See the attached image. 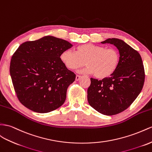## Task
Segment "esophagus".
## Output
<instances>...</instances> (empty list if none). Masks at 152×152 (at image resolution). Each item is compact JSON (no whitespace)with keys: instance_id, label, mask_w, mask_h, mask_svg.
I'll return each mask as SVG.
<instances>
[{"instance_id":"obj_1","label":"esophagus","mask_w":152,"mask_h":152,"mask_svg":"<svg viewBox=\"0 0 152 152\" xmlns=\"http://www.w3.org/2000/svg\"><path fill=\"white\" fill-rule=\"evenodd\" d=\"M80 78H81V76H80V75H76V81H78Z\"/></svg>"}]
</instances>
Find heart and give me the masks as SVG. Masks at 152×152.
I'll return each instance as SVG.
<instances>
[{
	"mask_svg": "<svg viewBox=\"0 0 152 152\" xmlns=\"http://www.w3.org/2000/svg\"><path fill=\"white\" fill-rule=\"evenodd\" d=\"M61 60L68 69L75 70L87 65L82 72L93 74L97 78L109 77L118 68L120 55L114 48L105 46L84 44L76 48V51L65 50L60 56Z\"/></svg>",
	"mask_w": 152,
	"mask_h": 152,
	"instance_id": "heart-1",
	"label": "heart"
}]
</instances>
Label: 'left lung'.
Returning <instances> with one entry per match:
<instances>
[{
  "label": "left lung",
  "mask_w": 152,
  "mask_h": 152,
  "mask_svg": "<svg viewBox=\"0 0 152 152\" xmlns=\"http://www.w3.org/2000/svg\"><path fill=\"white\" fill-rule=\"evenodd\" d=\"M119 50L120 60L115 71L108 77L91 78L87 90L89 104L99 113L112 115L126 110L141 92L145 73L141 55L124 41L108 38L101 42Z\"/></svg>",
  "instance_id": "1"
}]
</instances>
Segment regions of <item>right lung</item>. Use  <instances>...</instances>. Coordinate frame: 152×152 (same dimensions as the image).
Listing matches in <instances>:
<instances>
[{"label": "right lung", "mask_w": 152, "mask_h": 152, "mask_svg": "<svg viewBox=\"0 0 152 152\" xmlns=\"http://www.w3.org/2000/svg\"><path fill=\"white\" fill-rule=\"evenodd\" d=\"M72 46L63 39L46 36L18 47L11 59L10 72L23 105L38 113H48L64 104L76 75L66 67L60 56Z\"/></svg>", "instance_id": "add662e5"}]
</instances>
